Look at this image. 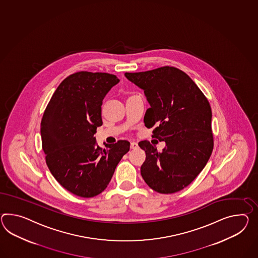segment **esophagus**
Returning <instances> with one entry per match:
<instances>
[{
    "label": "esophagus",
    "mask_w": 258,
    "mask_h": 258,
    "mask_svg": "<svg viewBox=\"0 0 258 258\" xmlns=\"http://www.w3.org/2000/svg\"><path fill=\"white\" fill-rule=\"evenodd\" d=\"M138 148V145L136 144V143H134V142H132V143H131V149H137Z\"/></svg>",
    "instance_id": "obj_1"
}]
</instances>
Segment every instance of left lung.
Returning a JSON list of instances; mask_svg holds the SVG:
<instances>
[{"label": "left lung", "mask_w": 258, "mask_h": 258, "mask_svg": "<svg viewBox=\"0 0 258 258\" xmlns=\"http://www.w3.org/2000/svg\"><path fill=\"white\" fill-rule=\"evenodd\" d=\"M125 76L145 90L150 104L145 114V126L154 127L153 138L166 142L161 152L148 141L139 143L146 154L141 174L158 193L178 192L195 180L212 155L211 105L195 82L175 67Z\"/></svg>", "instance_id": "1"}]
</instances>
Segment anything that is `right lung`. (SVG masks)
<instances>
[{
	"instance_id": "obj_1",
	"label": "right lung",
	"mask_w": 258,
	"mask_h": 258,
	"mask_svg": "<svg viewBox=\"0 0 258 258\" xmlns=\"http://www.w3.org/2000/svg\"><path fill=\"white\" fill-rule=\"evenodd\" d=\"M119 79L107 73L77 72L59 84L41 121L42 147L52 175L82 198L101 194L130 143L119 140L101 148L95 132L102 125L101 105Z\"/></svg>"
}]
</instances>
